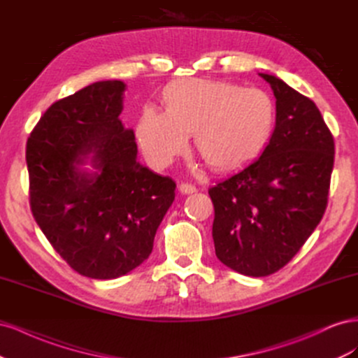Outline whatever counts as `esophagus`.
Wrapping results in <instances>:
<instances>
[{
    "mask_svg": "<svg viewBox=\"0 0 358 358\" xmlns=\"http://www.w3.org/2000/svg\"><path fill=\"white\" fill-rule=\"evenodd\" d=\"M179 191H180L182 194H192V192L197 191V188L194 187V185H191V183H180V185H179Z\"/></svg>",
    "mask_w": 358,
    "mask_h": 358,
    "instance_id": "1",
    "label": "esophagus"
}]
</instances>
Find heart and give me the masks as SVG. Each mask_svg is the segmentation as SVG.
Returning <instances> with one entry per match:
<instances>
[{
  "label": "heart",
  "instance_id": "b5f03b06",
  "mask_svg": "<svg viewBox=\"0 0 358 358\" xmlns=\"http://www.w3.org/2000/svg\"><path fill=\"white\" fill-rule=\"evenodd\" d=\"M166 112L145 107L136 134L150 166L166 169L196 136L200 157L230 170L255 157L272 137L276 107L266 91L220 80L185 79L164 91Z\"/></svg>",
  "mask_w": 358,
  "mask_h": 358
}]
</instances>
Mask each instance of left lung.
<instances>
[{"label":"left lung","mask_w":358,"mask_h":358,"mask_svg":"<svg viewBox=\"0 0 358 358\" xmlns=\"http://www.w3.org/2000/svg\"><path fill=\"white\" fill-rule=\"evenodd\" d=\"M276 99V124L263 154L209 189L220 262L246 276L282 268L327 208L334 161L330 129L312 100L259 73Z\"/></svg>","instance_id":"1"}]
</instances>
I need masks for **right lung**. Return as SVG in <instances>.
I'll list each match as a JSON object with an SVG mask.
<instances>
[{
  "mask_svg": "<svg viewBox=\"0 0 358 358\" xmlns=\"http://www.w3.org/2000/svg\"><path fill=\"white\" fill-rule=\"evenodd\" d=\"M125 88L101 80L53 103L27 142L34 220L70 267L92 279L142 264L175 200L176 183L137 161L134 131L119 119Z\"/></svg>",
  "mask_w": 358,
  "mask_h": 358,
  "instance_id": "1",
  "label": "right lung"
}]
</instances>
